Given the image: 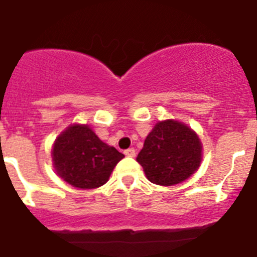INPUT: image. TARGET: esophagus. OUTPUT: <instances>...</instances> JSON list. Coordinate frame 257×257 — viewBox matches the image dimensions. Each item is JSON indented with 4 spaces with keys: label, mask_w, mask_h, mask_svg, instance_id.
I'll list each match as a JSON object with an SVG mask.
<instances>
[{
    "label": "esophagus",
    "mask_w": 257,
    "mask_h": 257,
    "mask_svg": "<svg viewBox=\"0 0 257 257\" xmlns=\"http://www.w3.org/2000/svg\"><path fill=\"white\" fill-rule=\"evenodd\" d=\"M124 154H125L126 157H136V149L134 148H128L124 151Z\"/></svg>",
    "instance_id": "1"
}]
</instances>
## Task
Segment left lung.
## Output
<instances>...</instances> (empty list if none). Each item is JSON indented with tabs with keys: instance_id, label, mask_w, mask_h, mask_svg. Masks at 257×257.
I'll return each mask as SVG.
<instances>
[{
	"instance_id": "8db88e82",
	"label": "left lung",
	"mask_w": 257,
	"mask_h": 257,
	"mask_svg": "<svg viewBox=\"0 0 257 257\" xmlns=\"http://www.w3.org/2000/svg\"><path fill=\"white\" fill-rule=\"evenodd\" d=\"M201 149L200 139L191 128L179 121L164 120L148 134L137 161L152 183L173 186L197 171Z\"/></svg>"
}]
</instances>
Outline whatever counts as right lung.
<instances>
[{
  "label": "right lung",
  "instance_id": "obj_1",
  "mask_svg": "<svg viewBox=\"0 0 257 257\" xmlns=\"http://www.w3.org/2000/svg\"><path fill=\"white\" fill-rule=\"evenodd\" d=\"M124 154L103 143L88 125H71L60 134L52 149L57 174L69 184L90 189L103 186Z\"/></svg>",
  "mask_w": 257,
  "mask_h": 257
}]
</instances>
